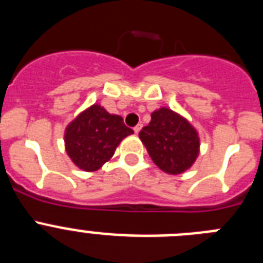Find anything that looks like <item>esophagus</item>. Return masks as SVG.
Instances as JSON below:
<instances>
[{
    "mask_svg": "<svg viewBox=\"0 0 263 263\" xmlns=\"http://www.w3.org/2000/svg\"><path fill=\"white\" fill-rule=\"evenodd\" d=\"M142 129V125H137L136 127H134V133L136 134H138L139 133V130Z\"/></svg>",
    "mask_w": 263,
    "mask_h": 263,
    "instance_id": "1",
    "label": "esophagus"
}]
</instances>
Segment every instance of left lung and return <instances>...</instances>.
Returning <instances> with one entry per match:
<instances>
[{
  "instance_id": "left-lung-1",
  "label": "left lung",
  "mask_w": 263,
  "mask_h": 263,
  "mask_svg": "<svg viewBox=\"0 0 263 263\" xmlns=\"http://www.w3.org/2000/svg\"><path fill=\"white\" fill-rule=\"evenodd\" d=\"M148 155L163 173L179 175L191 168L200 153V137L182 115L162 106L139 132Z\"/></svg>"
}]
</instances>
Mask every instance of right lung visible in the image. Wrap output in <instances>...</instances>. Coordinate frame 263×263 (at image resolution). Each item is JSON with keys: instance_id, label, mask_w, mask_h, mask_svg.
<instances>
[{"instance_id": "1", "label": "right lung", "mask_w": 263, "mask_h": 263, "mask_svg": "<svg viewBox=\"0 0 263 263\" xmlns=\"http://www.w3.org/2000/svg\"><path fill=\"white\" fill-rule=\"evenodd\" d=\"M133 133L121 116L110 115L104 106L93 104L67 125L64 147L76 167L93 173L115 155L121 141Z\"/></svg>"}]
</instances>
